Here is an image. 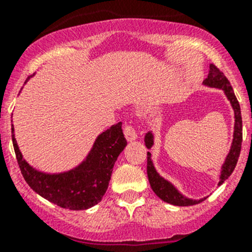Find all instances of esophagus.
<instances>
[{"label": "esophagus", "mask_w": 252, "mask_h": 252, "mask_svg": "<svg viewBox=\"0 0 252 252\" xmlns=\"http://www.w3.org/2000/svg\"><path fill=\"white\" fill-rule=\"evenodd\" d=\"M124 134H126V138L128 141H133L138 138V134H136V126L133 123H128L124 126Z\"/></svg>", "instance_id": "1"}]
</instances>
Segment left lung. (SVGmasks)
<instances>
[{"label":"left lung","instance_id":"obj_1","mask_svg":"<svg viewBox=\"0 0 252 252\" xmlns=\"http://www.w3.org/2000/svg\"><path fill=\"white\" fill-rule=\"evenodd\" d=\"M204 83L206 85L215 86V88L223 89L225 93V95L229 98L230 103H232L233 108L235 112V128H234V140H233L232 149H230L229 155H228L227 159H225L224 164H223L222 174H220V180L218 183V185H220L222 183H224L228 179V177H230V174L234 171L236 163H238V158L240 156V150H241V142H243V121H241V112H240V105H239L238 100H236V96L233 91L232 85H230L229 80L224 75V73L222 70L218 69L215 64L210 65V73H208V77L205 79ZM152 135L151 133H147L145 136V144H146L147 149H151L152 146ZM151 154L147 152V178H149L150 185H151L152 190H154L155 194L159 197L161 200H163L164 202H168V204L175 205V206H192L202 202L204 200H199V201H192V200L187 199V197L182 196L177 190L172 187V184H169L168 182H166L164 179H162L157 172L155 171L154 164H152L151 158H150Z\"/></svg>","mask_w":252,"mask_h":252}]
</instances>
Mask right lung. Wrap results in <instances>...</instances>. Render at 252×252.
<instances>
[{
    "mask_svg": "<svg viewBox=\"0 0 252 252\" xmlns=\"http://www.w3.org/2000/svg\"><path fill=\"white\" fill-rule=\"evenodd\" d=\"M12 140L18 166L28 185L52 204L75 211L86 210L101 201L108 188L114 162L126 146L119 122L96 139L86 161L78 168L62 174H45L35 171L23 158L14 139L13 126Z\"/></svg>",
    "mask_w": 252,
    "mask_h": 252,
    "instance_id": "right-lung-1",
    "label": "right lung"
}]
</instances>
